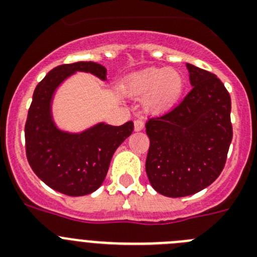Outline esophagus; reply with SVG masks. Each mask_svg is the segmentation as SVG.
Returning <instances> with one entry per match:
<instances>
[{
  "label": "esophagus",
  "mask_w": 257,
  "mask_h": 257,
  "mask_svg": "<svg viewBox=\"0 0 257 257\" xmlns=\"http://www.w3.org/2000/svg\"><path fill=\"white\" fill-rule=\"evenodd\" d=\"M134 127H135V131L143 130V128H144V122H143V119H136V121L134 122Z\"/></svg>",
  "instance_id": "obj_1"
}]
</instances>
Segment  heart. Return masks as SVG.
I'll list each match as a JSON object with an SVG mask.
<instances>
[{
  "label": "heart",
  "mask_w": 257,
  "mask_h": 257,
  "mask_svg": "<svg viewBox=\"0 0 257 257\" xmlns=\"http://www.w3.org/2000/svg\"><path fill=\"white\" fill-rule=\"evenodd\" d=\"M185 88L183 76L172 69H148L134 75L126 91L134 98H145V107L154 113L169 109L177 103Z\"/></svg>",
  "instance_id": "b5f03b06"
}]
</instances>
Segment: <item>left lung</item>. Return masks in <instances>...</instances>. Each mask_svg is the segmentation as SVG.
Returning <instances> with one entry per match:
<instances>
[{
  "mask_svg": "<svg viewBox=\"0 0 257 257\" xmlns=\"http://www.w3.org/2000/svg\"><path fill=\"white\" fill-rule=\"evenodd\" d=\"M191 91L171 112L147 122L150 185L168 197L201 191L219 177L233 131L230 96L211 72L186 63Z\"/></svg>",
  "mask_w": 257,
  "mask_h": 257,
  "instance_id": "8db88e82",
  "label": "left lung"
}]
</instances>
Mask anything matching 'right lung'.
I'll use <instances>...</instances> for the list:
<instances>
[{
    "instance_id": "right-lung-1",
    "label": "right lung",
    "mask_w": 257,
    "mask_h": 257,
    "mask_svg": "<svg viewBox=\"0 0 257 257\" xmlns=\"http://www.w3.org/2000/svg\"><path fill=\"white\" fill-rule=\"evenodd\" d=\"M76 72L107 80V69L95 62L61 65L35 88L25 123V149L30 167L47 186L69 196H84L99 188L117 148L134 131L133 121L122 126L99 122L81 133L56 126L52 100L58 86Z\"/></svg>"
}]
</instances>
